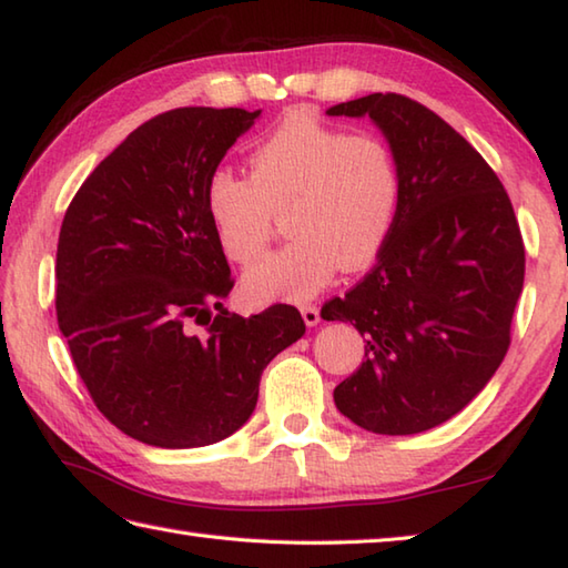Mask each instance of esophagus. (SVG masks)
I'll list each match as a JSON object with an SVG mask.
<instances>
[{"label":"esophagus","instance_id":"34e87169","mask_svg":"<svg viewBox=\"0 0 568 568\" xmlns=\"http://www.w3.org/2000/svg\"><path fill=\"white\" fill-rule=\"evenodd\" d=\"M302 316H304V324H306V326H316L318 321H321L318 306H316V304H306V306H302Z\"/></svg>","mask_w":568,"mask_h":568}]
</instances>
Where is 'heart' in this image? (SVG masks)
Instances as JSON below:
<instances>
[{"mask_svg": "<svg viewBox=\"0 0 568 568\" xmlns=\"http://www.w3.org/2000/svg\"><path fill=\"white\" fill-rule=\"evenodd\" d=\"M400 200V173L378 135H351L292 113L254 148L250 178L217 168L205 207L224 254L237 264L262 260L286 215L292 242L244 274L252 302H304L336 266L368 264L388 240Z\"/></svg>", "mask_w": 568, "mask_h": 568, "instance_id": "b5f03b06", "label": "heart"}]
</instances>
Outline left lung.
Masks as SVG:
<instances>
[{
	"instance_id": "8db88e82",
	"label": "left lung",
	"mask_w": 568,
	"mask_h": 568,
	"mask_svg": "<svg viewBox=\"0 0 568 568\" xmlns=\"http://www.w3.org/2000/svg\"><path fill=\"white\" fill-rule=\"evenodd\" d=\"M376 123L400 173L393 230L373 270L321 308L366 338L336 385L363 430L415 435L450 420L495 376L524 286V242L507 190L440 115L400 93L331 105Z\"/></svg>"
}]
</instances>
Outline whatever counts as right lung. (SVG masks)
I'll use <instances>...</instances> for the list:
<instances>
[{
    "instance_id": "1",
    "label": "right lung",
    "mask_w": 568,
    "mask_h": 568,
    "mask_svg": "<svg viewBox=\"0 0 568 568\" xmlns=\"http://www.w3.org/2000/svg\"><path fill=\"white\" fill-rule=\"evenodd\" d=\"M260 113L190 105L151 118L63 215L59 328L95 408L133 440L185 450L230 437L250 420L266 363L306 331L288 304L250 318L222 306L234 280L205 187Z\"/></svg>"
}]
</instances>
